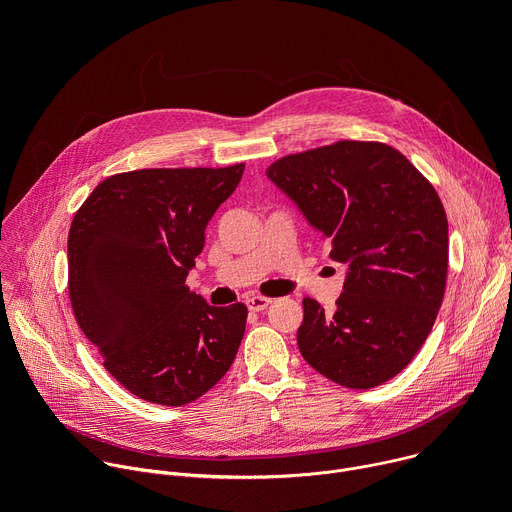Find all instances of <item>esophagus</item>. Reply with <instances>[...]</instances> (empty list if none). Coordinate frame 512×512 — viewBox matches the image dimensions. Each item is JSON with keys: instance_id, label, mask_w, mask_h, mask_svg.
I'll return each instance as SVG.
<instances>
[{"instance_id": "34e87169", "label": "esophagus", "mask_w": 512, "mask_h": 512, "mask_svg": "<svg viewBox=\"0 0 512 512\" xmlns=\"http://www.w3.org/2000/svg\"><path fill=\"white\" fill-rule=\"evenodd\" d=\"M269 304H271V300H269V298H263V296H251V298H247V308H249L251 312H261V310H265Z\"/></svg>"}]
</instances>
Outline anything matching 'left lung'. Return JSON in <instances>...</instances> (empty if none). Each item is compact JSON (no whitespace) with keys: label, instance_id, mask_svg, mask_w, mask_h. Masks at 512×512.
Returning <instances> with one entry per match:
<instances>
[{"label":"left lung","instance_id":"left-lung-1","mask_svg":"<svg viewBox=\"0 0 512 512\" xmlns=\"http://www.w3.org/2000/svg\"><path fill=\"white\" fill-rule=\"evenodd\" d=\"M344 263L336 310L306 298L298 346L312 369L350 389L401 373L444 300L448 218L413 164L373 141H338L265 170Z\"/></svg>","mask_w":512,"mask_h":512}]
</instances>
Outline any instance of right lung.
<instances>
[{"label": "right lung", "mask_w": 512, "mask_h": 512, "mask_svg": "<svg viewBox=\"0 0 512 512\" xmlns=\"http://www.w3.org/2000/svg\"><path fill=\"white\" fill-rule=\"evenodd\" d=\"M229 168L135 170L103 180L72 218L68 294L105 369L135 397L180 407L225 377L247 308L186 287L210 218L239 186Z\"/></svg>", "instance_id": "1"}]
</instances>
